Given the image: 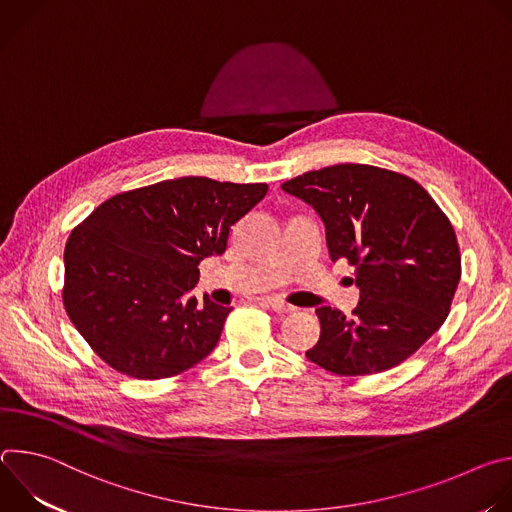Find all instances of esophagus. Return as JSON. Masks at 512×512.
I'll list each match as a JSON object with an SVG mask.
<instances>
[{"mask_svg": "<svg viewBox=\"0 0 512 512\" xmlns=\"http://www.w3.org/2000/svg\"><path fill=\"white\" fill-rule=\"evenodd\" d=\"M263 304H267L271 310H275L277 314H291L294 312L296 308L294 306H289L287 302H283L281 298H275V296H267V298H263Z\"/></svg>", "mask_w": 512, "mask_h": 512, "instance_id": "esophagus-1", "label": "esophagus"}]
</instances>
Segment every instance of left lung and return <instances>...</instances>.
<instances>
[{
    "label": "left lung",
    "instance_id": "8db88e82",
    "mask_svg": "<svg viewBox=\"0 0 512 512\" xmlns=\"http://www.w3.org/2000/svg\"><path fill=\"white\" fill-rule=\"evenodd\" d=\"M281 188L314 206L332 261L346 259L360 287L348 318L316 310L320 340L306 356L340 377L397 367L450 314L462 277L450 218L413 178L369 164L328 166Z\"/></svg>",
    "mask_w": 512,
    "mask_h": 512
}]
</instances>
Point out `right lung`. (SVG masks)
<instances>
[{"label": "right lung", "mask_w": 512, "mask_h": 512, "mask_svg": "<svg viewBox=\"0 0 512 512\" xmlns=\"http://www.w3.org/2000/svg\"><path fill=\"white\" fill-rule=\"evenodd\" d=\"M267 190L202 176L164 180L111 196L72 229L62 304L93 352L143 381L206 358L233 308L190 296L198 263L227 251L231 227Z\"/></svg>", "instance_id": "1"}]
</instances>
